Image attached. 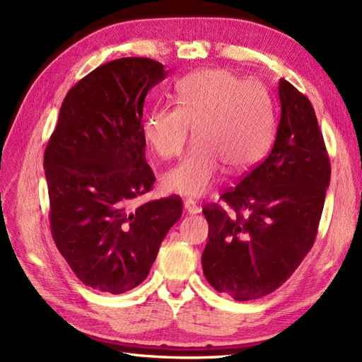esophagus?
<instances>
[{
    "instance_id": "esophagus-1",
    "label": "esophagus",
    "mask_w": 362,
    "mask_h": 362,
    "mask_svg": "<svg viewBox=\"0 0 362 362\" xmlns=\"http://www.w3.org/2000/svg\"><path fill=\"white\" fill-rule=\"evenodd\" d=\"M183 210H185L188 214H197L201 213V206H199L194 201H185L183 202Z\"/></svg>"
}]
</instances>
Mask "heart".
<instances>
[{"label": "heart", "instance_id": "obj_1", "mask_svg": "<svg viewBox=\"0 0 362 362\" xmlns=\"http://www.w3.org/2000/svg\"><path fill=\"white\" fill-rule=\"evenodd\" d=\"M175 107L149 112L141 126L158 157H179L193 129L194 148L163 175L165 191L202 197L226 168L241 174L264 158L274 138V115L266 93L227 70H201L175 87Z\"/></svg>", "mask_w": 362, "mask_h": 362}]
</instances>
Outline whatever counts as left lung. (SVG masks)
<instances>
[{
    "label": "left lung",
    "instance_id": "left-lung-1",
    "mask_svg": "<svg viewBox=\"0 0 362 362\" xmlns=\"http://www.w3.org/2000/svg\"><path fill=\"white\" fill-rule=\"evenodd\" d=\"M279 98L272 151L221 196L235 214L216 204L202 210L209 222L204 275L238 302L271 294L302 263L316 240L332 175L310 99L284 79Z\"/></svg>",
    "mask_w": 362,
    "mask_h": 362
}]
</instances>
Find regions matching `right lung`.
Here are the masks:
<instances>
[{"mask_svg":"<svg viewBox=\"0 0 362 362\" xmlns=\"http://www.w3.org/2000/svg\"><path fill=\"white\" fill-rule=\"evenodd\" d=\"M169 71L148 57L98 66L68 91L45 149L51 233L87 286L122 294L148 276L182 199L134 209L152 188L141 134L148 91Z\"/></svg>","mask_w":362,"mask_h":362,"instance_id":"add662e5","label":"right lung"}]
</instances>
